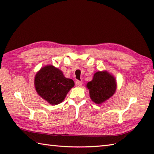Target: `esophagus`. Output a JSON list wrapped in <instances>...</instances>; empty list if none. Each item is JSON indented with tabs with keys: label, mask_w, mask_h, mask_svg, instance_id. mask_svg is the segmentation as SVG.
I'll return each mask as SVG.
<instances>
[{
	"label": "esophagus",
	"mask_w": 154,
	"mask_h": 154,
	"mask_svg": "<svg viewBox=\"0 0 154 154\" xmlns=\"http://www.w3.org/2000/svg\"><path fill=\"white\" fill-rule=\"evenodd\" d=\"M82 81H80L79 80H77L76 81H75V85H76L77 87H81V85H82Z\"/></svg>",
	"instance_id": "1"
}]
</instances>
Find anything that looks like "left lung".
<instances>
[{"label":"left lung","mask_w":154,"mask_h":154,"mask_svg":"<svg viewBox=\"0 0 154 154\" xmlns=\"http://www.w3.org/2000/svg\"><path fill=\"white\" fill-rule=\"evenodd\" d=\"M87 88L91 100L96 104H101L115 93L117 89L116 78L106 71L96 72L92 81L87 83Z\"/></svg>","instance_id":"1"}]
</instances>
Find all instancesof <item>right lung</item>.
Wrapping results in <instances>:
<instances>
[{
	"mask_svg": "<svg viewBox=\"0 0 154 154\" xmlns=\"http://www.w3.org/2000/svg\"><path fill=\"white\" fill-rule=\"evenodd\" d=\"M34 82L38 95L53 105L61 103L75 85L73 80L65 77L63 72L53 65L41 68L36 74Z\"/></svg>",
	"mask_w": 154,
	"mask_h": 154,
	"instance_id": "1",
	"label": "right lung"
}]
</instances>
